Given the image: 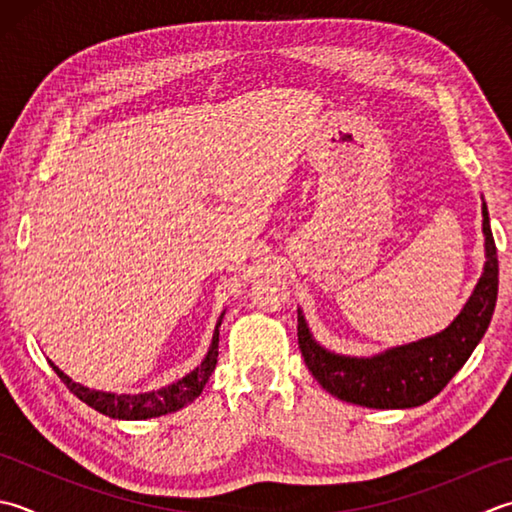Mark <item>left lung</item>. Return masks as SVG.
<instances>
[{
  "label": "left lung",
  "instance_id": "left-lung-1",
  "mask_svg": "<svg viewBox=\"0 0 512 512\" xmlns=\"http://www.w3.org/2000/svg\"><path fill=\"white\" fill-rule=\"evenodd\" d=\"M486 266L462 313L439 335L408 346L390 348L375 357L328 353L308 333L302 310L297 313V344L310 373L330 395L366 408L422 406L444 390L473 353L493 317L497 302V246L484 204Z\"/></svg>",
  "mask_w": 512,
  "mask_h": 512
}]
</instances>
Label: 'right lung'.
<instances>
[{
  "instance_id": "right-lung-1",
  "label": "right lung",
  "mask_w": 512,
  "mask_h": 512,
  "mask_svg": "<svg viewBox=\"0 0 512 512\" xmlns=\"http://www.w3.org/2000/svg\"><path fill=\"white\" fill-rule=\"evenodd\" d=\"M219 326H222V319L217 322V328L213 333V344H210L208 355L202 364H199L193 373H188L184 379H179L177 384H170L162 390H155V393H144V395H115V393H102V390H90L82 384H75L73 379L66 377L62 370H59L53 362L57 377L62 379L70 393L77 395L84 404L95 408L97 413L108 415L113 419H148V417H159L166 413H173V410L184 408L186 404L195 402L202 393L210 373L215 370L217 355H219Z\"/></svg>"
}]
</instances>
